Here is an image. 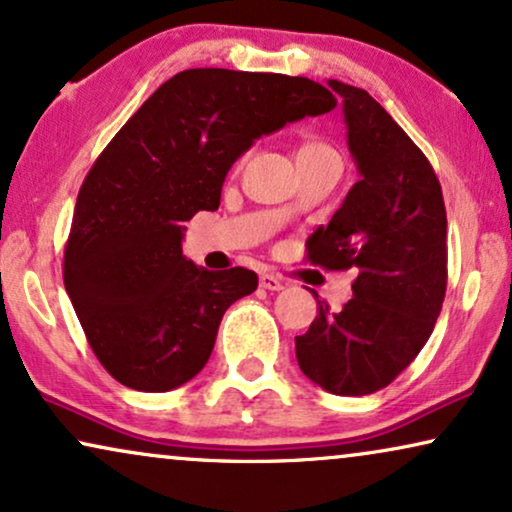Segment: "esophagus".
I'll return each mask as SVG.
<instances>
[{
  "mask_svg": "<svg viewBox=\"0 0 512 512\" xmlns=\"http://www.w3.org/2000/svg\"><path fill=\"white\" fill-rule=\"evenodd\" d=\"M261 287L268 289V291H282L284 282L277 275H270V272H265V275H261Z\"/></svg>",
  "mask_w": 512,
  "mask_h": 512,
  "instance_id": "34e87169",
  "label": "esophagus"
}]
</instances>
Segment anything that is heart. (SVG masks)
<instances>
[{
  "instance_id": "b5f03b06",
  "label": "heart",
  "mask_w": 512,
  "mask_h": 512,
  "mask_svg": "<svg viewBox=\"0 0 512 512\" xmlns=\"http://www.w3.org/2000/svg\"><path fill=\"white\" fill-rule=\"evenodd\" d=\"M324 157H338V152L324 141H317V138H308V141H303L296 150L298 162H313V159H324ZM242 162L244 157L237 159L235 169H240Z\"/></svg>"
}]
</instances>
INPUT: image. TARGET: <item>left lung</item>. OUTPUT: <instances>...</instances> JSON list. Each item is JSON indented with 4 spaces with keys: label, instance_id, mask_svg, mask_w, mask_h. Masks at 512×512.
<instances>
[{
    "label": "left lung",
    "instance_id": "1",
    "mask_svg": "<svg viewBox=\"0 0 512 512\" xmlns=\"http://www.w3.org/2000/svg\"><path fill=\"white\" fill-rule=\"evenodd\" d=\"M343 98L348 148L360 181L327 228L308 237V261L355 268L353 298L296 336L298 367L334 395L393 383L433 334L447 291V211L433 167L364 89L327 82Z\"/></svg>",
    "mask_w": 512,
    "mask_h": 512
}]
</instances>
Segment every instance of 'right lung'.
Instances as JSON below:
<instances>
[{
  "label": "right lung",
  "mask_w": 512,
  "mask_h": 512,
  "mask_svg": "<svg viewBox=\"0 0 512 512\" xmlns=\"http://www.w3.org/2000/svg\"><path fill=\"white\" fill-rule=\"evenodd\" d=\"M336 98L308 77L183 70L134 112L79 188L63 280L86 341L126 388L167 393L197 376L218 324L258 287L254 270L183 256V223L214 211L256 138Z\"/></svg>",
  "instance_id": "obj_1"
}]
</instances>
